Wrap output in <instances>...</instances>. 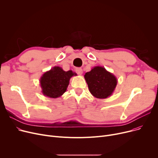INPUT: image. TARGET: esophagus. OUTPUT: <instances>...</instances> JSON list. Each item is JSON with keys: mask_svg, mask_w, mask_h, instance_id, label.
Wrapping results in <instances>:
<instances>
[{"mask_svg": "<svg viewBox=\"0 0 158 158\" xmlns=\"http://www.w3.org/2000/svg\"><path fill=\"white\" fill-rule=\"evenodd\" d=\"M76 72L78 75H79V76H81V75L82 74V70L81 68H77L76 69Z\"/></svg>", "mask_w": 158, "mask_h": 158, "instance_id": "obj_1", "label": "esophagus"}]
</instances>
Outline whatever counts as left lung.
I'll return each instance as SVG.
<instances>
[{"label": "left lung", "mask_w": 158, "mask_h": 158, "mask_svg": "<svg viewBox=\"0 0 158 158\" xmlns=\"http://www.w3.org/2000/svg\"><path fill=\"white\" fill-rule=\"evenodd\" d=\"M84 77L89 92L94 97L101 99L110 97L118 82L114 75L101 66H94Z\"/></svg>", "instance_id": "1"}]
</instances>
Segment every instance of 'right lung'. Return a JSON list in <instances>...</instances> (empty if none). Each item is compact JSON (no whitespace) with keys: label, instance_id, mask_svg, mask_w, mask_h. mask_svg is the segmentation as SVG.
Segmentation results:
<instances>
[{"label":"right lung","instance_id":"right-lung-1","mask_svg":"<svg viewBox=\"0 0 158 158\" xmlns=\"http://www.w3.org/2000/svg\"><path fill=\"white\" fill-rule=\"evenodd\" d=\"M73 76H77V73L72 70L65 72L60 66H54L40 77L41 92L50 98H56L61 97L66 91L70 78Z\"/></svg>","mask_w":158,"mask_h":158}]
</instances>
